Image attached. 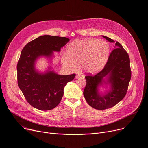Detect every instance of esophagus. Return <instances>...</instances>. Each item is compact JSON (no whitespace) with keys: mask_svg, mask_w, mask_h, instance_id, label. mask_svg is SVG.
Wrapping results in <instances>:
<instances>
[{"mask_svg":"<svg viewBox=\"0 0 148 148\" xmlns=\"http://www.w3.org/2000/svg\"><path fill=\"white\" fill-rule=\"evenodd\" d=\"M82 73H78L77 75H76V77H75V78H78V77H80L82 76Z\"/></svg>","mask_w":148,"mask_h":148,"instance_id":"obj_1","label":"esophagus"}]
</instances>
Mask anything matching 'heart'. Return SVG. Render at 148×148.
Wrapping results in <instances>:
<instances>
[{"instance_id": "heart-1", "label": "heart", "mask_w": 148, "mask_h": 148, "mask_svg": "<svg viewBox=\"0 0 148 148\" xmlns=\"http://www.w3.org/2000/svg\"><path fill=\"white\" fill-rule=\"evenodd\" d=\"M67 55L62 57L61 62L71 70L82 64L85 71L93 73L99 70L108 59L109 47L106 42L96 39H84L70 43L67 47Z\"/></svg>"}]
</instances>
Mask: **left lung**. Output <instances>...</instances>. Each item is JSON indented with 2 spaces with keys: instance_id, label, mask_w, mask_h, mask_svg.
<instances>
[{
  "instance_id": "8db88e82",
  "label": "left lung",
  "mask_w": 148,
  "mask_h": 148,
  "mask_svg": "<svg viewBox=\"0 0 148 148\" xmlns=\"http://www.w3.org/2000/svg\"><path fill=\"white\" fill-rule=\"evenodd\" d=\"M109 42L114 41L103 36ZM102 70L95 75L85 76L86 85L84 90L86 101L94 109L105 110L113 107L125 97L131 77L128 54L117 41ZM110 85V89L103 94L99 92V86Z\"/></svg>"
}]
</instances>
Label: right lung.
<instances>
[{
  "label": "right lung",
  "instance_id": "1",
  "mask_svg": "<svg viewBox=\"0 0 148 148\" xmlns=\"http://www.w3.org/2000/svg\"><path fill=\"white\" fill-rule=\"evenodd\" d=\"M70 39L45 35L28 43L23 49L17 66L18 85L28 103L40 110L56 108L63 96L64 88L75 74L62 75L53 71L38 72L36 60L40 56L51 58L53 52L60 51Z\"/></svg>",
  "mask_w": 148,
  "mask_h": 148
}]
</instances>
